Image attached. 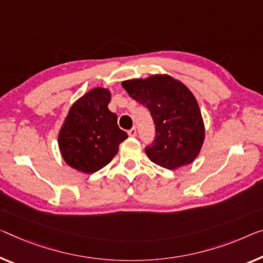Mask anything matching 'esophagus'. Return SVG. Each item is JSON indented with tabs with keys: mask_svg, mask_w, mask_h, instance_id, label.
<instances>
[{
	"mask_svg": "<svg viewBox=\"0 0 263 263\" xmlns=\"http://www.w3.org/2000/svg\"><path fill=\"white\" fill-rule=\"evenodd\" d=\"M128 135L132 136V137H134V136L136 135V128L133 127L132 129H129V130H128Z\"/></svg>",
	"mask_w": 263,
	"mask_h": 263,
	"instance_id": "1",
	"label": "esophagus"
}]
</instances>
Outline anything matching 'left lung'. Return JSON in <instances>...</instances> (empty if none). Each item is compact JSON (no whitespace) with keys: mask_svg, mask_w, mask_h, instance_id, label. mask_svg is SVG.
<instances>
[{"mask_svg":"<svg viewBox=\"0 0 263 263\" xmlns=\"http://www.w3.org/2000/svg\"><path fill=\"white\" fill-rule=\"evenodd\" d=\"M122 87L154 121L155 139L144 148L152 162L171 171L192 163L204 140L203 120L192 91L168 75L123 81Z\"/></svg>","mask_w":263,"mask_h":263,"instance_id":"left-lung-1","label":"left lung"}]
</instances>
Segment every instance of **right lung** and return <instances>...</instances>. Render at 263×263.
<instances>
[{
	"instance_id": "add662e5",
	"label": "right lung",
	"mask_w": 263,
	"mask_h": 263,
	"mask_svg": "<svg viewBox=\"0 0 263 263\" xmlns=\"http://www.w3.org/2000/svg\"><path fill=\"white\" fill-rule=\"evenodd\" d=\"M110 91L95 88L72 104L60 130L59 147L63 160L83 173H95L118 154L127 139L118 126V115L108 109Z\"/></svg>"
}]
</instances>
